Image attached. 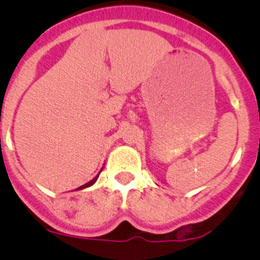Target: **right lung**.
Instances as JSON below:
<instances>
[{
  "label": "right lung",
  "instance_id": "1",
  "mask_svg": "<svg viewBox=\"0 0 260 260\" xmlns=\"http://www.w3.org/2000/svg\"><path fill=\"white\" fill-rule=\"evenodd\" d=\"M102 170H103V169H102ZM102 170H101V172H102ZM101 172H99V174H101ZM99 174H98V175H96V176H95V177H94V179H93V180H91V181H89V182H86V183H85V185H83V186H80V187H78V188H77V190H83V188H86V187H90V186H91V185H94V183H95V181H96V180H98V177H99Z\"/></svg>",
  "mask_w": 260,
  "mask_h": 260
}]
</instances>
